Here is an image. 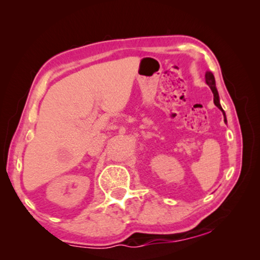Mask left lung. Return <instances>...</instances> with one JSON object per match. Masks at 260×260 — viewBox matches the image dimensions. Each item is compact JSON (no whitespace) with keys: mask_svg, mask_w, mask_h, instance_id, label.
<instances>
[{"mask_svg":"<svg viewBox=\"0 0 260 260\" xmlns=\"http://www.w3.org/2000/svg\"><path fill=\"white\" fill-rule=\"evenodd\" d=\"M205 82L206 85H208L211 90H212L213 93V102H214V105L217 107L218 109L221 110V112L223 114V121L227 122V119H226V113L225 111H223V109L221 108V105H220V99H219V94H218V90H217V87H215V79H214V76L212 72L208 71L205 73Z\"/></svg>","mask_w":260,"mask_h":260,"instance_id":"obj_1","label":"left lung"}]
</instances>
